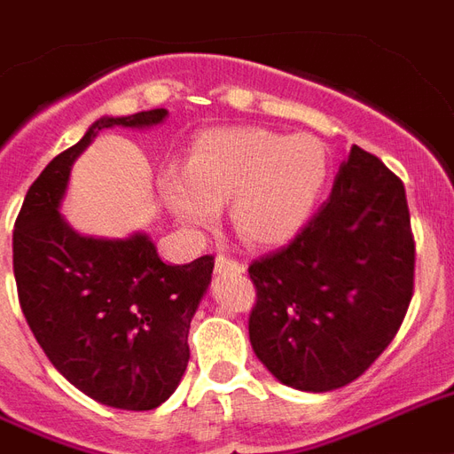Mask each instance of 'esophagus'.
I'll return each instance as SVG.
<instances>
[{
    "label": "esophagus",
    "instance_id": "1",
    "mask_svg": "<svg viewBox=\"0 0 454 454\" xmlns=\"http://www.w3.org/2000/svg\"><path fill=\"white\" fill-rule=\"evenodd\" d=\"M215 270L223 272V275H241V272L247 270V265L237 261V258H230V255L220 254L217 255V261H215Z\"/></svg>",
    "mask_w": 454,
    "mask_h": 454
}]
</instances>
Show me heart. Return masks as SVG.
<instances>
[{
	"instance_id": "heart-1",
	"label": "heart",
	"mask_w": 454,
	"mask_h": 454,
	"mask_svg": "<svg viewBox=\"0 0 454 454\" xmlns=\"http://www.w3.org/2000/svg\"><path fill=\"white\" fill-rule=\"evenodd\" d=\"M330 176L328 148L316 136L224 129L200 136L186 172H167L162 191L179 220L213 224L230 203L241 239L278 247L311 220Z\"/></svg>"
}]
</instances>
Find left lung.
Returning a JSON list of instances; mask_svg holds the SVG:
<instances>
[{
	"mask_svg": "<svg viewBox=\"0 0 454 454\" xmlns=\"http://www.w3.org/2000/svg\"><path fill=\"white\" fill-rule=\"evenodd\" d=\"M414 254L404 184L352 145L318 213L287 247L248 265L255 356L296 390L328 393L356 380L400 330Z\"/></svg>",
	"mask_w": 454,
	"mask_h": 454,
	"instance_id": "8db88e82",
	"label": "left lung"
}]
</instances>
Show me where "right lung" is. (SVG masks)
<instances>
[{"mask_svg":"<svg viewBox=\"0 0 454 454\" xmlns=\"http://www.w3.org/2000/svg\"><path fill=\"white\" fill-rule=\"evenodd\" d=\"M167 110L98 119L26 193L13 224V278L23 316L52 366L107 407L148 411L175 393L189 364V328L215 258L167 265L145 234L81 237L59 203L74 160L110 126H153Z\"/></svg>","mask_w":454,"mask_h":454,"instance_id":"right-lung-1","label":"right lung"}]
</instances>
